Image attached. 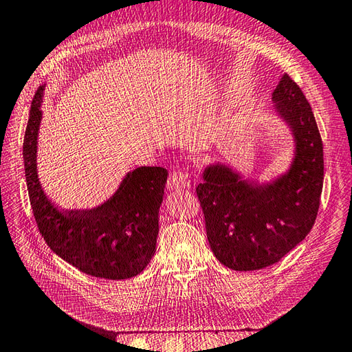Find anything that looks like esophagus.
<instances>
[{
  "label": "esophagus",
  "instance_id": "esophagus-1",
  "mask_svg": "<svg viewBox=\"0 0 352 352\" xmlns=\"http://www.w3.org/2000/svg\"><path fill=\"white\" fill-rule=\"evenodd\" d=\"M189 185V173L184 172V170H175V172L170 173L167 180V188L172 190L184 189Z\"/></svg>",
  "mask_w": 352,
  "mask_h": 352
}]
</instances>
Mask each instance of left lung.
I'll return each instance as SVG.
<instances>
[{"label": "left lung", "mask_w": 352, "mask_h": 352, "mask_svg": "<svg viewBox=\"0 0 352 352\" xmlns=\"http://www.w3.org/2000/svg\"><path fill=\"white\" fill-rule=\"evenodd\" d=\"M273 101L294 135L289 170L260 185L216 163L206 167L197 186L211 251L232 270H260L278 263L308 235L320 206L323 142L311 105L287 74Z\"/></svg>", "instance_id": "obj_1"}]
</instances>
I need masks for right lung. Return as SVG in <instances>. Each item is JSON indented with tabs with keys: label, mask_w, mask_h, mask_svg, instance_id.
<instances>
[{
	"label": "right lung",
	"mask_w": 352,
	"mask_h": 352,
	"mask_svg": "<svg viewBox=\"0 0 352 352\" xmlns=\"http://www.w3.org/2000/svg\"><path fill=\"white\" fill-rule=\"evenodd\" d=\"M42 92L44 87L32 100L23 141L29 199L41 235L52 252L82 273L111 280L133 278L154 257L167 170L138 167L104 204L60 210L44 194L36 172Z\"/></svg>",
	"instance_id": "right-lung-1"
}]
</instances>
